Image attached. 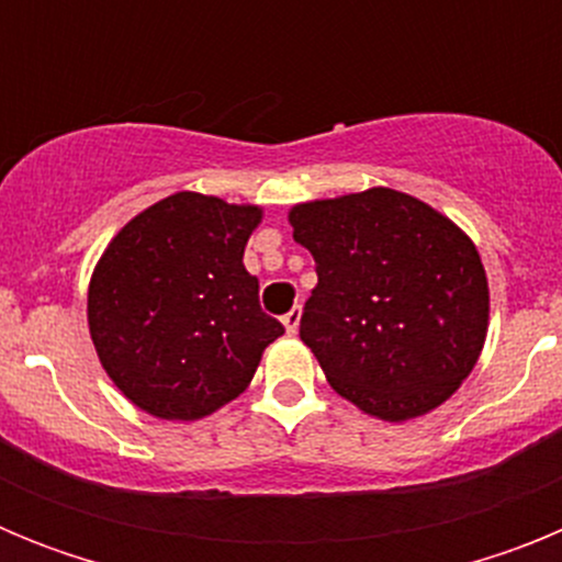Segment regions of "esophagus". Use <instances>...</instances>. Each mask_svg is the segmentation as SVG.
Segmentation results:
<instances>
[{"label":"esophagus","instance_id":"34e87169","mask_svg":"<svg viewBox=\"0 0 562 562\" xmlns=\"http://www.w3.org/2000/svg\"><path fill=\"white\" fill-rule=\"evenodd\" d=\"M281 321H284L286 331H290V335H295L297 326H301V306H292V310L286 312V315L281 317Z\"/></svg>","mask_w":562,"mask_h":562}]
</instances>
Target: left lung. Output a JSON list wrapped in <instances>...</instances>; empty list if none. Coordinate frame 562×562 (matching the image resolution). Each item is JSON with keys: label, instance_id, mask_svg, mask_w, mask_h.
Instances as JSON below:
<instances>
[{"label": "left lung", "instance_id": "obj_1", "mask_svg": "<svg viewBox=\"0 0 562 562\" xmlns=\"http://www.w3.org/2000/svg\"><path fill=\"white\" fill-rule=\"evenodd\" d=\"M290 225L317 272L301 340L331 389L385 422L448 400L473 371L490 317L473 241L391 188L304 202Z\"/></svg>", "mask_w": 562, "mask_h": 562}]
</instances>
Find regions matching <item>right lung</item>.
I'll list each match as a JSON object with an SVG mask.
<instances>
[{"label":"right lung","instance_id":"obj_1","mask_svg":"<svg viewBox=\"0 0 562 562\" xmlns=\"http://www.w3.org/2000/svg\"><path fill=\"white\" fill-rule=\"evenodd\" d=\"M256 205L180 191L134 216L89 281V335L123 396L160 419H202L250 385L284 326L241 265Z\"/></svg>","mask_w":562,"mask_h":562}]
</instances>
